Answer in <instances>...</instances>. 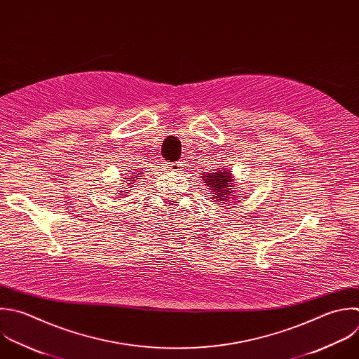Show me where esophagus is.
Returning <instances> with one entry per match:
<instances>
[{
  "instance_id": "34e87169",
  "label": "esophagus",
  "mask_w": 359,
  "mask_h": 359,
  "mask_svg": "<svg viewBox=\"0 0 359 359\" xmlns=\"http://www.w3.org/2000/svg\"><path fill=\"white\" fill-rule=\"evenodd\" d=\"M164 168L170 170V171H180V170H182V164L181 163H165Z\"/></svg>"
}]
</instances>
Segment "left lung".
Here are the masks:
<instances>
[{
    "mask_svg": "<svg viewBox=\"0 0 359 359\" xmlns=\"http://www.w3.org/2000/svg\"><path fill=\"white\" fill-rule=\"evenodd\" d=\"M201 177L205 181L203 184L206 185V189L210 191V196L216 202L224 203L229 202V199L236 198V180L230 170L217 168L216 172H203Z\"/></svg>",
    "mask_w": 359,
    "mask_h": 359,
    "instance_id": "left-lung-1",
    "label": "left lung"
}]
</instances>
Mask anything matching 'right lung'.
<instances>
[{"label": "right lung", "mask_w": 359, "mask_h": 359, "mask_svg": "<svg viewBox=\"0 0 359 359\" xmlns=\"http://www.w3.org/2000/svg\"><path fill=\"white\" fill-rule=\"evenodd\" d=\"M142 174H143V172H140V171H137V172H133V174H132V175H130V177H129V175H128V177H126V178H125V180H123V182H126V184H125V187H126V188H125V189H123V188H121V189H122V191H118V194H116V195H121V196H122V198H123V196H126V195H128V193L127 191L130 189V188H132V187H133V185H135V184H133V182H135V181H136V180H140V178H139V177H142ZM118 198H119V196H118Z\"/></svg>", "instance_id": "1"}]
</instances>
